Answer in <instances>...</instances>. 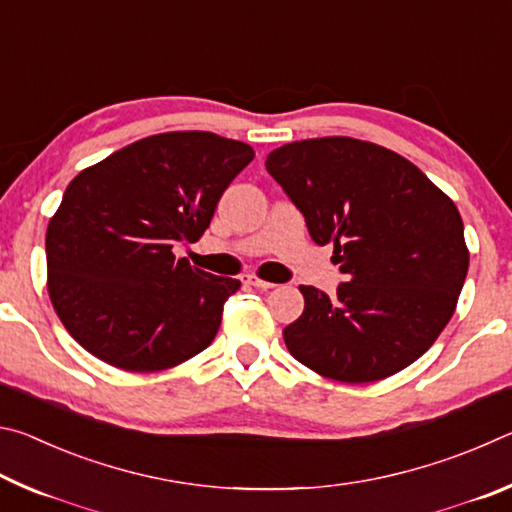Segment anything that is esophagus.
<instances>
[{
    "label": "esophagus",
    "instance_id": "obj_1",
    "mask_svg": "<svg viewBox=\"0 0 512 512\" xmlns=\"http://www.w3.org/2000/svg\"><path fill=\"white\" fill-rule=\"evenodd\" d=\"M244 284H248V287H255V289H264V291L275 287L273 282H266V280H262V277H257V275H244Z\"/></svg>",
    "mask_w": 512,
    "mask_h": 512
}]
</instances>
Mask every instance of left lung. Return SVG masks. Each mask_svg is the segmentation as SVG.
Segmentation results:
<instances>
[{
    "instance_id": "8db88e82",
    "label": "left lung",
    "mask_w": 512,
    "mask_h": 512,
    "mask_svg": "<svg viewBox=\"0 0 512 512\" xmlns=\"http://www.w3.org/2000/svg\"><path fill=\"white\" fill-rule=\"evenodd\" d=\"M266 171L311 239L334 244L348 280L336 296L300 287L305 311L282 332L293 357L345 384L420 359L452 318L470 266L452 198L402 155L352 137L284 144Z\"/></svg>"
}]
</instances>
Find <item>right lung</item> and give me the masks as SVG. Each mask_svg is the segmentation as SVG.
I'll use <instances>...</instances> for the list:
<instances>
[{"label": "right lung", "instance_id": "add662e5", "mask_svg": "<svg viewBox=\"0 0 512 512\" xmlns=\"http://www.w3.org/2000/svg\"><path fill=\"white\" fill-rule=\"evenodd\" d=\"M248 144L205 131L144 137L81 171L47 228V289L69 334L128 372L178 366L203 352L241 282L189 266L196 241Z\"/></svg>", "mask_w": 512, "mask_h": 512}]
</instances>
